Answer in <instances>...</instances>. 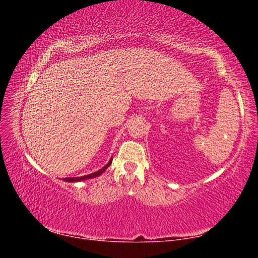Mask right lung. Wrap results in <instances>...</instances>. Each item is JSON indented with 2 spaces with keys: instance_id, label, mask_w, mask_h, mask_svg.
I'll list each match as a JSON object with an SVG mask.
<instances>
[{
  "instance_id": "right-lung-1",
  "label": "right lung",
  "mask_w": 258,
  "mask_h": 258,
  "mask_svg": "<svg viewBox=\"0 0 258 258\" xmlns=\"http://www.w3.org/2000/svg\"><path fill=\"white\" fill-rule=\"evenodd\" d=\"M111 161H112V158L109 160V163L104 166V167H102L101 169H99V171L94 172L92 174H89V175H84V176H80V177H64L63 181L66 182H80V181H84V180H89V178H93V177H97L99 175H101V174L106 171V169L109 167V166L111 165Z\"/></svg>"
}]
</instances>
